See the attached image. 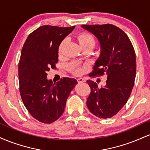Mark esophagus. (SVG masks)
Returning a JSON list of instances; mask_svg holds the SVG:
<instances>
[{"label":"esophagus","mask_w":150,"mask_h":150,"mask_svg":"<svg viewBox=\"0 0 150 150\" xmlns=\"http://www.w3.org/2000/svg\"><path fill=\"white\" fill-rule=\"evenodd\" d=\"M77 82H79V83H81V82H85V80H84L83 78H82V77H80V78H78L77 79Z\"/></svg>","instance_id":"esophagus-1"}]
</instances>
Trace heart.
<instances>
[{"instance_id": "obj_1", "label": "heart", "mask_w": 150, "mask_h": 150, "mask_svg": "<svg viewBox=\"0 0 150 150\" xmlns=\"http://www.w3.org/2000/svg\"><path fill=\"white\" fill-rule=\"evenodd\" d=\"M78 41L80 42V45L82 46V47H85V46H92V47H94L96 43L95 38H94V36L92 34L88 33V32H84V33L80 34L78 37ZM67 42H68V39L65 38L60 43L58 49L59 56H62L64 53L65 47L66 46ZM67 68H68V70H70V71H73L76 75H80L83 71V68L80 66L79 63H76V62L70 63V64L68 65Z\"/></svg>"}]
</instances>
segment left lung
Masks as SVG:
<instances>
[{
  "instance_id": "obj_1",
  "label": "left lung",
  "mask_w": 150,
  "mask_h": 150,
  "mask_svg": "<svg viewBox=\"0 0 150 150\" xmlns=\"http://www.w3.org/2000/svg\"><path fill=\"white\" fill-rule=\"evenodd\" d=\"M100 43L101 53L89 76L107 75L104 87L87 80L91 92L87 100L89 111L100 118L116 115L126 104L136 75L135 50L127 34L116 26L82 25Z\"/></svg>"
}]
</instances>
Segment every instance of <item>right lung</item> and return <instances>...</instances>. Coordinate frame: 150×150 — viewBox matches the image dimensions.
Returning a JSON list of instances; mask_svg holds the SVG:
<instances>
[{
	"label": "right lung",
	"instance_id": "1",
	"mask_svg": "<svg viewBox=\"0 0 150 150\" xmlns=\"http://www.w3.org/2000/svg\"><path fill=\"white\" fill-rule=\"evenodd\" d=\"M75 27L42 26L28 36L22 49L18 67L20 95L29 113L42 123H51L61 116L77 83L69 77L56 83L47 80V72L56 68L58 61L60 43Z\"/></svg>",
	"mask_w": 150,
	"mask_h": 150
}]
</instances>
